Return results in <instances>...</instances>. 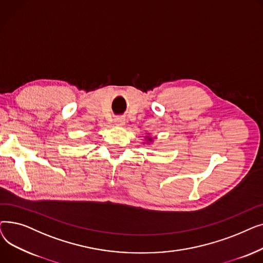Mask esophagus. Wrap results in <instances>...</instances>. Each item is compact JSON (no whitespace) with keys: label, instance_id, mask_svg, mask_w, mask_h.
Masks as SVG:
<instances>
[{"label":"esophagus","instance_id":"obj_1","mask_svg":"<svg viewBox=\"0 0 263 263\" xmlns=\"http://www.w3.org/2000/svg\"><path fill=\"white\" fill-rule=\"evenodd\" d=\"M114 122L116 126L122 127V126H124V123H126V120H124V118H122V117H117V118H115Z\"/></svg>","mask_w":263,"mask_h":263}]
</instances>
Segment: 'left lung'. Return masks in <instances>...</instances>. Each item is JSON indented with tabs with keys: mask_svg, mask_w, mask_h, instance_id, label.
Instances as JSON below:
<instances>
[{
	"mask_svg": "<svg viewBox=\"0 0 263 263\" xmlns=\"http://www.w3.org/2000/svg\"><path fill=\"white\" fill-rule=\"evenodd\" d=\"M155 139L156 137H153L151 136L150 133H146V135L144 136V141H143V145H147V146H150L151 144H153L155 142Z\"/></svg>",
	"mask_w": 263,
	"mask_h": 263,
	"instance_id": "obj_1",
	"label": "left lung"
}]
</instances>
